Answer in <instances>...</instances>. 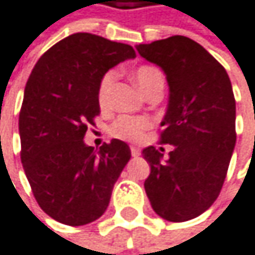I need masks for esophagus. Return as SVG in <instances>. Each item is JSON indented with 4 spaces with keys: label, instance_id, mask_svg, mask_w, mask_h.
Returning <instances> with one entry per match:
<instances>
[{
    "label": "esophagus",
    "instance_id": "34e87169",
    "mask_svg": "<svg viewBox=\"0 0 255 255\" xmlns=\"http://www.w3.org/2000/svg\"><path fill=\"white\" fill-rule=\"evenodd\" d=\"M130 153H132V156H139V148L136 145H132L130 147Z\"/></svg>",
    "mask_w": 255,
    "mask_h": 255
}]
</instances>
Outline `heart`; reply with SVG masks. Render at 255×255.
<instances>
[{"label":"heart","instance_id":"heart-1","mask_svg":"<svg viewBox=\"0 0 255 255\" xmlns=\"http://www.w3.org/2000/svg\"><path fill=\"white\" fill-rule=\"evenodd\" d=\"M117 73L114 70H108L99 81L98 87V101L101 107H107L110 102V93L113 84L116 81ZM133 79L139 90L145 94L153 91L157 87H164V75L162 72L153 66H139L133 72ZM150 128V120L145 117H132L122 116L111 125V133L122 139L138 141L144 136V132Z\"/></svg>","mask_w":255,"mask_h":255}]
</instances>
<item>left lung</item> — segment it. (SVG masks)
Wrapping results in <instances>:
<instances>
[{
	"instance_id": "obj_1",
	"label": "left lung",
	"mask_w": 255,
	"mask_h": 255,
	"mask_svg": "<svg viewBox=\"0 0 255 255\" xmlns=\"http://www.w3.org/2000/svg\"><path fill=\"white\" fill-rule=\"evenodd\" d=\"M136 51L159 66L170 87L161 122V142L171 144L168 159L150 145L144 182L153 210L167 221L183 222L206 212L224 185L236 144V101L230 78L201 45L173 36Z\"/></svg>"
}]
</instances>
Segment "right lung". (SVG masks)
Instances as JSON below:
<instances>
[{"label":"right lung","instance_id":"right-lung-1","mask_svg":"<svg viewBox=\"0 0 255 255\" xmlns=\"http://www.w3.org/2000/svg\"><path fill=\"white\" fill-rule=\"evenodd\" d=\"M135 57L129 45L76 33L49 48L28 78L19 113L20 161L39 206L61 224L101 218L129 162L125 141L94 150L84 136L101 113V78Z\"/></svg>","mask_w":255,"mask_h":255}]
</instances>
